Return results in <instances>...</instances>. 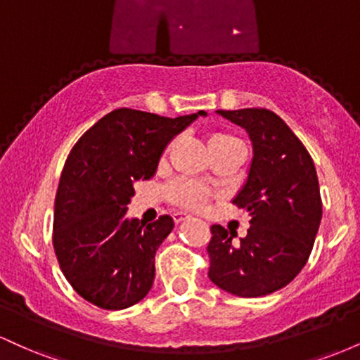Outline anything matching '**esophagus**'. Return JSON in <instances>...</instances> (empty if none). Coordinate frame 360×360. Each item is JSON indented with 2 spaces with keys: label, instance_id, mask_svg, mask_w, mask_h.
<instances>
[{
  "label": "esophagus",
  "instance_id": "1",
  "mask_svg": "<svg viewBox=\"0 0 360 360\" xmlns=\"http://www.w3.org/2000/svg\"><path fill=\"white\" fill-rule=\"evenodd\" d=\"M172 218H174L176 223H183V221H186V220H191V217H189V214L181 213V212H177V213L172 214Z\"/></svg>",
  "mask_w": 360,
  "mask_h": 360
}]
</instances>
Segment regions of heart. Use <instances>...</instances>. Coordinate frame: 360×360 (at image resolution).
Listing matches in <instances>:
<instances>
[{
    "mask_svg": "<svg viewBox=\"0 0 360 360\" xmlns=\"http://www.w3.org/2000/svg\"><path fill=\"white\" fill-rule=\"evenodd\" d=\"M214 139H233L229 135H218ZM169 196L174 203L186 206V208H203L206 201H208V191L201 184L193 183V181H176L174 184H171L169 188Z\"/></svg>",
    "mask_w": 360,
    "mask_h": 360,
    "instance_id": "obj_1",
    "label": "heart"
}]
</instances>
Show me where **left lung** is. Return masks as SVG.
<instances>
[{"label": "left lung", "mask_w": 360, "mask_h": 360, "mask_svg": "<svg viewBox=\"0 0 360 360\" xmlns=\"http://www.w3.org/2000/svg\"><path fill=\"white\" fill-rule=\"evenodd\" d=\"M218 115L245 128L254 148L249 174L233 205L250 214L238 245L212 226L208 278L242 298H257L291 283L311 254L321 221V198L311 155L283 118L266 108Z\"/></svg>", "instance_id": "1"}]
</instances>
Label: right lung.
<instances>
[{"label":"right lung","mask_w":360,"mask_h":360,"mask_svg":"<svg viewBox=\"0 0 360 360\" xmlns=\"http://www.w3.org/2000/svg\"><path fill=\"white\" fill-rule=\"evenodd\" d=\"M203 115L118 108L72 147L56 194L52 240L65 279L86 301L125 309L150 291L155 252L174 221L169 214L148 225L127 218L134 184L150 179L167 143Z\"/></svg>","instance_id":"right-lung-1"}]
</instances>
